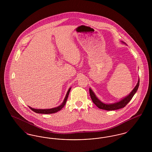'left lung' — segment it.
<instances>
[{"mask_svg":"<svg viewBox=\"0 0 152 152\" xmlns=\"http://www.w3.org/2000/svg\"><path fill=\"white\" fill-rule=\"evenodd\" d=\"M122 43H124V42H122ZM139 84H140V80L138 79L137 85L133 89V91L130 92V94L128 95L126 97H124L123 99H121V100H120L118 102H117L116 103H113V104H105V103L102 102L96 97L94 92L92 91V90L91 88H89V94H90V96H91L92 100L99 108L104 109V110H114L123 108L128 104V103L131 100V99H132L133 96L137 92L138 87H139Z\"/></svg>","mask_w":152,"mask_h":152,"instance_id":"left-lung-1","label":"left lung"}]
</instances>
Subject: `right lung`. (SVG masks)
Here are the masks:
<instances>
[{
	"instance_id": "obj_1",
	"label": "right lung",
	"mask_w": 152,
	"mask_h": 152,
	"mask_svg": "<svg viewBox=\"0 0 152 152\" xmlns=\"http://www.w3.org/2000/svg\"><path fill=\"white\" fill-rule=\"evenodd\" d=\"M71 88H70L68 89V92H67V93H66V96H65V99H64V101L62 102V104H61L60 105L58 106V107H55V108H53L46 109H37L32 108L30 107H29V108L31 109L32 111L35 112L36 113H41V114H52V113H56V112H58V111L60 110L61 109L63 108L64 107V105H65V103H66V100H67V99H68V95H69V92H70V91H71Z\"/></svg>"
}]
</instances>
